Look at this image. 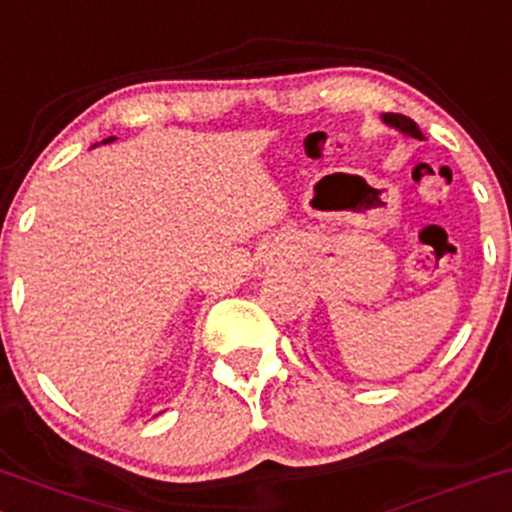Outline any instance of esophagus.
<instances>
[{
    "label": "esophagus",
    "mask_w": 512,
    "mask_h": 512,
    "mask_svg": "<svg viewBox=\"0 0 512 512\" xmlns=\"http://www.w3.org/2000/svg\"><path fill=\"white\" fill-rule=\"evenodd\" d=\"M289 257H291L289 252L282 250V247H277V250L269 252L265 265H269V267H282V265H286V260H289Z\"/></svg>",
    "instance_id": "1"
}]
</instances>
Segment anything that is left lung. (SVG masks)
<instances>
[{
  "label": "left lung",
  "mask_w": 512,
  "mask_h": 512,
  "mask_svg": "<svg viewBox=\"0 0 512 512\" xmlns=\"http://www.w3.org/2000/svg\"><path fill=\"white\" fill-rule=\"evenodd\" d=\"M381 119H384V123H389V126L398 128V131H401V133H406V136L425 140L423 133H420L418 123H415L413 119H408V116H403V114H384V116H381Z\"/></svg>",
  "instance_id": "8db88e82"
}]
</instances>
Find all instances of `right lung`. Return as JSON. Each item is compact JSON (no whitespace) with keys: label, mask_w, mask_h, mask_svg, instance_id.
<instances>
[{"label":"right lung","mask_w":512,"mask_h":512,"mask_svg":"<svg viewBox=\"0 0 512 512\" xmlns=\"http://www.w3.org/2000/svg\"><path fill=\"white\" fill-rule=\"evenodd\" d=\"M111 140H116L114 136H111V138H106V140H101V143H111Z\"/></svg>","instance_id":"right-lung-1"}]
</instances>
